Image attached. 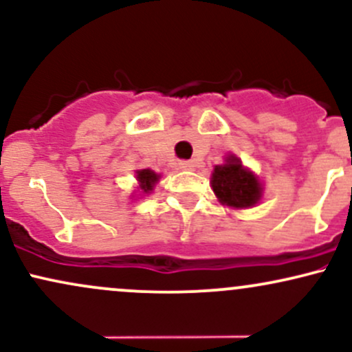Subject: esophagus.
<instances>
[{
    "instance_id": "34e87169",
    "label": "esophagus",
    "mask_w": 352,
    "mask_h": 352,
    "mask_svg": "<svg viewBox=\"0 0 352 352\" xmlns=\"http://www.w3.org/2000/svg\"><path fill=\"white\" fill-rule=\"evenodd\" d=\"M179 165L182 170H192V168L195 167V162H193V160H180Z\"/></svg>"
}]
</instances>
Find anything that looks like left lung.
Returning a JSON list of instances; mask_svg holds the SVG:
<instances>
[{"instance_id": "obj_1", "label": "left lung", "mask_w": 352, "mask_h": 352, "mask_svg": "<svg viewBox=\"0 0 352 352\" xmlns=\"http://www.w3.org/2000/svg\"><path fill=\"white\" fill-rule=\"evenodd\" d=\"M212 188L221 204L235 208L253 207L261 197L260 182L233 155L227 157V164L215 167Z\"/></svg>"}]
</instances>
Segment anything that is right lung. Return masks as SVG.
<instances>
[{"instance_id":"add662e5","label":"right lung","mask_w":352,"mask_h":352,"mask_svg":"<svg viewBox=\"0 0 352 352\" xmlns=\"http://www.w3.org/2000/svg\"><path fill=\"white\" fill-rule=\"evenodd\" d=\"M137 180L140 182V188H142L144 192H151L153 185L159 180V175H157L155 172H152L151 168H144V170L137 172Z\"/></svg>"}]
</instances>
